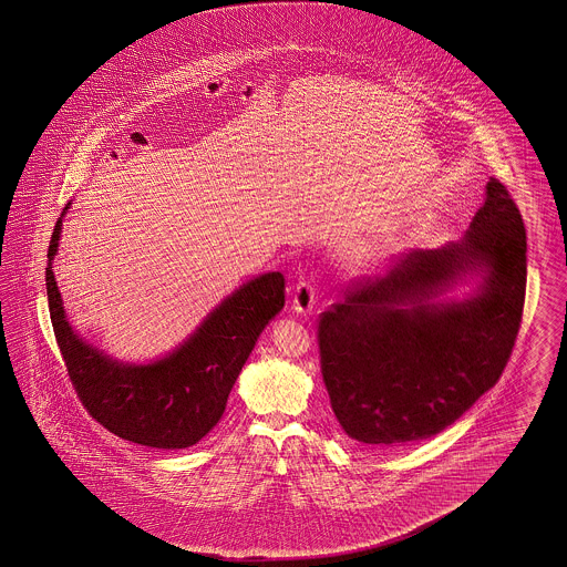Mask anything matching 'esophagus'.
Wrapping results in <instances>:
<instances>
[{"label": "esophagus", "instance_id": "34e87169", "mask_svg": "<svg viewBox=\"0 0 567 567\" xmlns=\"http://www.w3.org/2000/svg\"><path fill=\"white\" fill-rule=\"evenodd\" d=\"M313 303H316V289H313V285L307 282V280H301V282L297 285V289H295L292 311L305 316V313H309V311L313 309Z\"/></svg>", "mask_w": 567, "mask_h": 567}]
</instances>
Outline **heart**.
<instances>
[{"mask_svg":"<svg viewBox=\"0 0 567 567\" xmlns=\"http://www.w3.org/2000/svg\"><path fill=\"white\" fill-rule=\"evenodd\" d=\"M371 258H373V256H371Z\"/></svg>","mask_w":567,"mask_h":567,"instance_id":"1","label":"heart"}]
</instances>
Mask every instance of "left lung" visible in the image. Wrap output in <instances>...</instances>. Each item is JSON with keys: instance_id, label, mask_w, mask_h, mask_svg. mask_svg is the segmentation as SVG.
<instances>
[{"instance_id": "8db88e82", "label": "left lung", "mask_w": 567, "mask_h": 567, "mask_svg": "<svg viewBox=\"0 0 567 567\" xmlns=\"http://www.w3.org/2000/svg\"><path fill=\"white\" fill-rule=\"evenodd\" d=\"M467 276L481 277L471 296L437 301ZM525 290V223L492 178L458 241L403 254L385 277L362 278L321 313V374L346 434L383 451L451 426L496 385Z\"/></svg>"}]
</instances>
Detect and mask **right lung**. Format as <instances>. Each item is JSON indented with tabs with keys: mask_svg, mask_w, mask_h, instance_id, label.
<instances>
[{
	"mask_svg": "<svg viewBox=\"0 0 567 567\" xmlns=\"http://www.w3.org/2000/svg\"><path fill=\"white\" fill-rule=\"evenodd\" d=\"M65 205L49 244L47 297L56 344L83 408L125 441L186 449L221 420L227 398L270 319L285 307V277L266 272L225 297L176 350L147 364L111 359L71 328L53 260Z\"/></svg>",
	"mask_w": 567,
	"mask_h": 567,
	"instance_id": "obj_1",
	"label": "right lung"
}]
</instances>
